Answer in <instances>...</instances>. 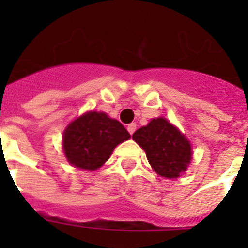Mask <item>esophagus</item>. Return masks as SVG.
<instances>
[{"label":"esophagus","instance_id":"obj_1","mask_svg":"<svg viewBox=\"0 0 248 248\" xmlns=\"http://www.w3.org/2000/svg\"><path fill=\"white\" fill-rule=\"evenodd\" d=\"M135 130H136V124H130L127 126V131L130 132V135H132V134L135 132Z\"/></svg>","mask_w":248,"mask_h":248}]
</instances>
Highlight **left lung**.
I'll return each mask as SVG.
<instances>
[{"label":"left lung","instance_id":"1","mask_svg":"<svg viewBox=\"0 0 248 248\" xmlns=\"http://www.w3.org/2000/svg\"><path fill=\"white\" fill-rule=\"evenodd\" d=\"M132 139L145 151L152 169L167 179L180 176L192 161L189 140L163 117L153 118L147 126L136 130Z\"/></svg>","mask_w":248,"mask_h":248}]
</instances>
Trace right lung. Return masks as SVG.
<instances>
[{
  "label": "right lung",
  "instance_id": "obj_1",
  "mask_svg": "<svg viewBox=\"0 0 248 248\" xmlns=\"http://www.w3.org/2000/svg\"><path fill=\"white\" fill-rule=\"evenodd\" d=\"M130 134L117 120L103 112H87L68 124L63 134V151L71 165L82 170L99 169L118 144Z\"/></svg>",
  "mask_w": 248,
  "mask_h": 248
}]
</instances>
